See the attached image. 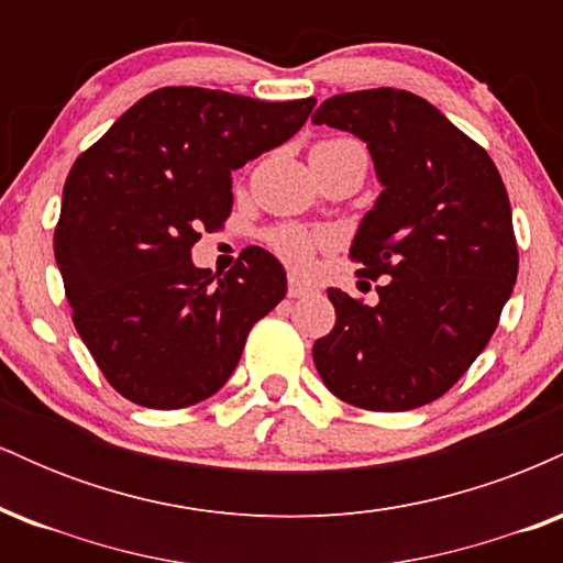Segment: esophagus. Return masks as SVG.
<instances>
[{
  "label": "esophagus",
  "mask_w": 563,
  "mask_h": 563,
  "mask_svg": "<svg viewBox=\"0 0 563 563\" xmlns=\"http://www.w3.org/2000/svg\"><path fill=\"white\" fill-rule=\"evenodd\" d=\"M312 290L314 288L309 286V283L299 280V277H290V280H288V296H290V299H301V296H309Z\"/></svg>",
  "instance_id": "obj_1"
}]
</instances>
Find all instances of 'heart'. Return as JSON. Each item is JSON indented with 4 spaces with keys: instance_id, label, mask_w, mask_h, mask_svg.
<instances>
[{
    "instance_id": "b5f03b06",
    "label": "heart",
    "mask_w": 563,
    "mask_h": 563,
    "mask_svg": "<svg viewBox=\"0 0 563 563\" xmlns=\"http://www.w3.org/2000/svg\"><path fill=\"white\" fill-rule=\"evenodd\" d=\"M325 243L322 235H312V232L299 228H286L273 232V249L280 254V260L290 264V267L301 269L312 262L314 249Z\"/></svg>"
}]
</instances>
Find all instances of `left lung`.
<instances>
[{
  "label": "left lung",
  "instance_id": "8db88e82",
  "mask_svg": "<svg viewBox=\"0 0 563 563\" xmlns=\"http://www.w3.org/2000/svg\"><path fill=\"white\" fill-rule=\"evenodd\" d=\"M312 124L367 145L384 190L352 256L378 303L328 288L333 331L314 341L322 384L349 405L402 412L434 402L493 339L519 273L510 203L484 147L405 89L333 95Z\"/></svg>",
  "mask_w": 563,
  "mask_h": 563
}]
</instances>
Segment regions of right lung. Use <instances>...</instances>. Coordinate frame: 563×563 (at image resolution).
I'll list each match as a JSON object with an SVG mask.
<instances>
[{
	"label": "right lung",
	"instance_id": "obj_1",
	"mask_svg": "<svg viewBox=\"0 0 563 563\" xmlns=\"http://www.w3.org/2000/svg\"><path fill=\"white\" fill-rule=\"evenodd\" d=\"M314 97L264 102L164 87L76 158L55 260L74 325L134 405L179 410L222 389L245 335L286 296V269L251 245L228 275L192 264L232 209V172L294 137Z\"/></svg>",
	"mask_w": 563,
	"mask_h": 563
}]
</instances>
